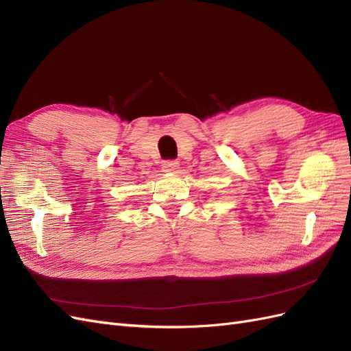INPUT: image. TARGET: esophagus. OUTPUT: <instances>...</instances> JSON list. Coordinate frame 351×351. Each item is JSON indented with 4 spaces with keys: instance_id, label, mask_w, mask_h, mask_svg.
<instances>
[{
    "instance_id": "1",
    "label": "esophagus",
    "mask_w": 351,
    "mask_h": 351,
    "mask_svg": "<svg viewBox=\"0 0 351 351\" xmlns=\"http://www.w3.org/2000/svg\"><path fill=\"white\" fill-rule=\"evenodd\" d=\"M178 168V161H174V159H167V161L162 162V169L165 173H174Z\"/></svg>"
}]
</instances>
